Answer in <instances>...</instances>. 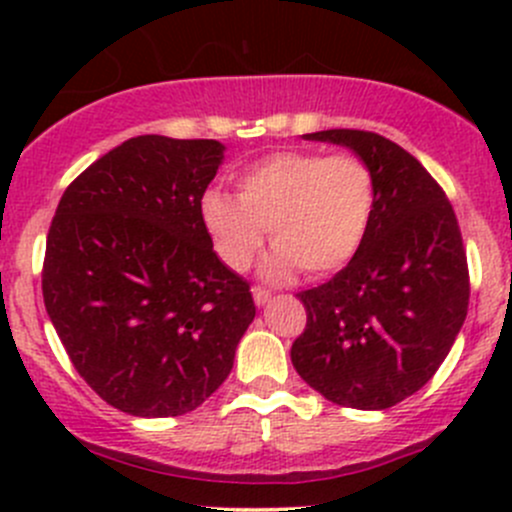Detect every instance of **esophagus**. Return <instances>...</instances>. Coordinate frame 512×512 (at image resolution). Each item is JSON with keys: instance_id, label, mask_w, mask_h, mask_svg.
Segmentation results:
<instances>
[{"instance_id": "34e87169", "label": "esophagus", "mask_w": 512, "mask_h": 512, "mask_svg": "<svg viewBox=\"0 0 512 512\" xmlns=\"http://www.w3.org/2000/svg\"><path fill=\"white\" fill-rule=\"evenodd\" d=\"M252 299H255L257 307H265V304L272 299V294L262 287H252Z\"/></svg>"}]
</instances>
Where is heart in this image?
<instances>
[{"label": "heart", "instance_id": "heart-1", "mask_svg": "<svg viewBox=\"0 0 512 512\" xmlns=\"http://www.w3.org/2000/svg\"><path fill=\"white\" fill-rule=\"evenodd\" d=\"M374 208V175L364 160L312 151L272 153L237 175V195L210 188L200 200L205 230L230 270L245 272L270 230L275 250L265 277L272 282L289 280L297 267L307 275L347 267Z\"/></svg>", "mask_w": 512, "mask_h": 512}]
</instances>
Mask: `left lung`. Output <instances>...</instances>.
<instances>
[{"instance_id":"8db88e82","label":"left lung","mask_w":512,"mask_h":512,"mask_svg":"<svg viewBox=\"0 0 512 512\" xmlns=\"http://www.w3.org/2000/svg\"><path fill=\"white\" fill-rule=\"evenodd\" d=\"M304 138L364 160L376 208L354 260L297 294L307 327L292 364L332 404L391 409L436 374L466 322L471 287L456 213L428 170L379 133L332 128Z\"/></svg>"}]
</instances>
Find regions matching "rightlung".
<instances>
[{
    "instance_id": "add662e5",
    "label": "right lung",
    "mask_w": 512,
    "mask_h": 512,
    "mask_svg": "<svg viewBox=\"0 0 512 512\" xmlns=\"http://www.w3.org/2000/svg\"><path fill=\"white\" fill-rule=\"evenodd\" d=\"M220 141L138 136L61 195L46 237V314L86 384L141 418L198 409L255 319L250 285L213 250L200 200Z\"/></svg>"
}]
</instances>
